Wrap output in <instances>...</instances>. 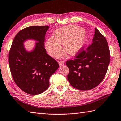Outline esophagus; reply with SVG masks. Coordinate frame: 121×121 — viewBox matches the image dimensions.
<instances>
[{"label":"esophagus","instance_id":"esophagus-1","mask_svg":"<svg viewBox=\"0 0 121 121\" xmlns=\"http://www.w3.org/2000/svg\"><path fill=\"white\" fill-rule=\"evenodd\" d=\"M58 63H59V64L60 66L62 65H63V64H64V62L62 61H59Z\"/></svg>","mask_w":121,"mask_h":121}]
</instances>
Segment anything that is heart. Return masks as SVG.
<instances>
[{
  "label": "heart",
  "instance_id": "heart-1",
  "mask_svg": "<svg viewBox=\"0 0 121 121\" xmlns=\"http://www.w3.org/2000/svg\"><path fill=\"white\" fill-rule=\"evenodd\" d=\"M86 32L83 28H79L75 25L57 30L55 32V38H50L46 42V49L52 57L58 58L64 50L69 55H75L79 52L85 43Z\"/></svg>",
  "mask_w": 121,
  "mask_h": 121
}]
</instances>
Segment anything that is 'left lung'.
Returning <instances> with one entry per match:
<instances>
[{"instance_id": "8db88e82", "label": "left lung", "mask_w": 121, "mask_h": 121, "mask_svg": "<svg viewBox=\"0 0 121 121\" xmlns=\"http://www.w3.org/2000/svg\"><path fill=\"white\" fill-rule=\"evenodd\" d=\"M75 58L66 62L71 85L80 90H89L99 85L107 71L110 57L107 41L96 28L92 44L86 50L81 48Z\"/></svg>"}]
</instances>
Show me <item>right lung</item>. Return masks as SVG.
Returning a JSON list of instances; mask_svg holds the SVG:
<instances>
[{
    "label": "right lung",
    "mask_w": 121,
    "mask_h": 121,
    "mask_svg": "<svg viewBox=\"0 0 121 121\" xmlns=\"http://www.w3.org/2000/svg\"><path fill=\"white\" fill-rule=\"evenodd\" d=\"M49 27L33 26L19 31L12 42L9 54V64L13 79L22 90L27 94H41L48 89L49 78L59 64L46 53L45 36ZM38 42L35 48L28 52L23 43L27 39Z\"/></svg>",
    "instance_id": "1"
}]
</instances>
